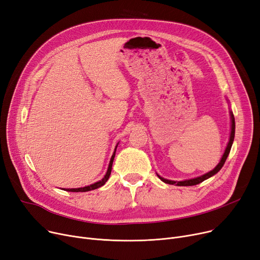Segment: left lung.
<instances>
[{
    "label": "left lung",
    "instance_id": "obj_1",
    "mask_svg": "<svg viewBox=\"0 0 260 260\" xmlns=\"http://www.w3.org/2000/svg\"><path fill=\"white\" fill-rule=\"evenodd\" d=\"M230 115H231V123H232V124H231L230 140H229V143H228V145H226V148H225V151H224V154L222 155V158H221L220 162L218 163L217 167H216L214 170H212L211 172H209V173H207V174H204V175H202V176H200V177H197V178L188 179V180H184V181H173V180H168V179L162 178L161 176H159V175L157 174V176L159 177V179L162 180L163 182L169 183V184H175V185H178V186H188V185H196V184H198V183H201L202 181L209 179L210 177L214 176L215 174H217L218 172H219V171L221 170V168L223 167L224 162H225V160H226V158H228V156H229V154H230L231 147H232V144H233L234 137H235V118H234V115H233V113H232V112H230Z\"/></svg>",
    "mask_w": 260,
    "mask_h": 260
}]
</instances>
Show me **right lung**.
<instances>
[{
	"instance_id": "1",
	"label": "right lung",
	"mask_w": 260,
	"mask_h": 260,
	"mask_svg": "<svg viewBox=\"0 0 260 260\" xmlns=\"http://www.w3.org/2000/svg\"><path fill=\"white\" fill-rule=\"evenodd\" d=\"M118 146V144H117ZM117 146L115 148V152L111 158V161H109V165H108V169H107V172L105 174V176L102 178V180L95 182V183H92L90 185H87V186H84V187H79V188H66L64 190H67V192H88V190H91V189H95L98 188L102 185L105 184V182L108 180L109 178V175H111L112 173V167H113V162H114V158H115V155H116V149H117Z\"/></svg>"
}]
</instances>
